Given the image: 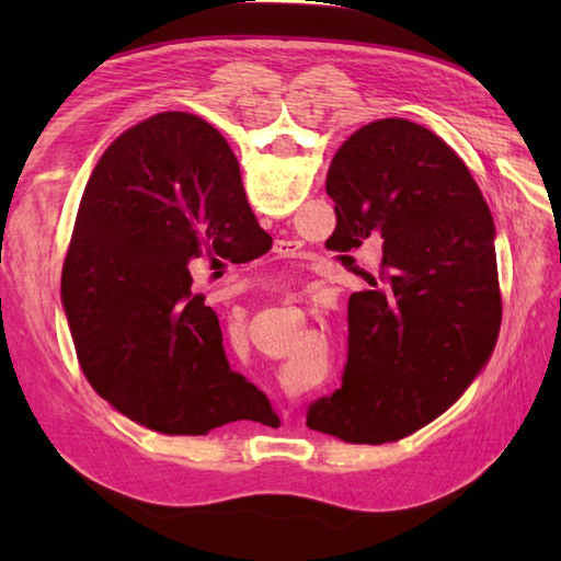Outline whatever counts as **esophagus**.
Segmentation results:
<instances>
[{"instance_id": "obj_1", "label": "esophagus", "mask_w": 561, "mask_h": 561, "mask_svg": "<svg viewBox=\"0 0 561 561\" xmlns=\"http://www.w3.org/2000/svg\"><path fill=\"white\" fill-rule=\"evenodd\" d=\"M274 250H277L279 255H289L291 250H294V243H289V241H277V243H274ZM287 420H289V412H284V422H287Z\"/></svg>"}]
</instances>
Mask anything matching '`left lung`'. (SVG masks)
<instances>
[{"label":"left lung","mask_w":561,"mask_h":561,"mask_svg":"<svg viewBox=\"0 0 561 561\" xmlns=\"http://www.w3.org/2000/svg\"><path fill=\"white\" fill-rule=\"evenodd\" d=\"M325 190L332 250L380 238L383 260L374 289L350 296L342 388L313 402L306 424L347 444H388L444 414L490 362L502 328L496 226L458 153L404 117L347 137Z\"/></svg>","instance_id":"1"}]
</instances>
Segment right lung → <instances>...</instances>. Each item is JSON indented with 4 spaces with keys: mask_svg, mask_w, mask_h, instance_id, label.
Listing matches in <instances>:
<instances>
[{
    "mask_svg": "<svg viewBox=\"0 0 561 561\" xmlns=\"http://www.w3.org/2000/svg\"><path fill=\"white\" fill-rule=\"evenodd\" d=\"M260 229L231 147L190 113H159L103 151L79 202L62 306L91 388L135 424L205 436L245 420L219 318L190 265L253 250Z\"/></svg>",
    "mask_w": 561,
    "mask_h": 561,
    "instance_id": "obj_1",
    "label": "right lung"
}]
</instances>
